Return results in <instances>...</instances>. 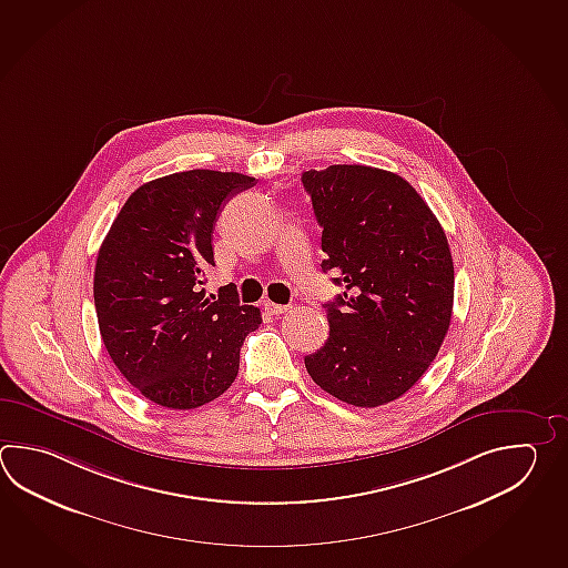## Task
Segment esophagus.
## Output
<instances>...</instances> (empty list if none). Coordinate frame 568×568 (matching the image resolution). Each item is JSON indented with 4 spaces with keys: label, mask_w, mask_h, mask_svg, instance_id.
<instances>
[{
    "label": "esophagus",
    "mask_w": 568,
    "mask_h": 568,
    "mask_svg": "<svg viewBox=\"0 0 568 568\" xmlns=\"http://www.w3.org/2000/svg\"><path fill=\"white\" fill-rule=\"evenodd\" d=\"M291 305H281V303L265 302V312L271 315H281V313L290 312Z\"/></svg>",
    "instance_id": "esophagus-1"
}]
</instances>
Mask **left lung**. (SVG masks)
I'll return each instance as SVG.
<instances>
[{"label": "left lung", "instance_id": "left-lung-1", "mask_svg": "<svg viewBox=\"0 0 568 568\" xmlns=\"http://www.w3.org/2000/svg\"><path fill=\"white\" fill-rule=\"evenodd\" d=\"M322 231L324 273L344 287L325 303L329 337L305 356L313 383L374 408L413 388L452 324L453 258L417 190L371 165L303 172Z\"/></svg>", "mask_w": 568, "mask_h": 568}]
</instances>
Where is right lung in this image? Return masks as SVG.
<instances>
[{
  "mask_svg": "<svg viewBox=\"0 0 568 568\" xmlns=\"http://www.w3.org/2000/svg\"><path fill=\"white\" fill-rule=\"evenodd\" d=\"M255 178L190 170L140 185L116 214L94 265V307L119 372L155 405L187 410L234 383L261 312L236 287L206 297L212 229Z\"/></svg>",
  "mask_w": 568,
  "mask_h": 568,
  "instance_id": "1",
  "label": "right lung"
}]
</instances>
